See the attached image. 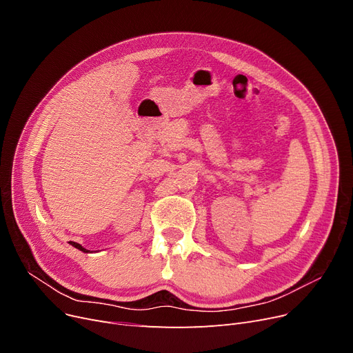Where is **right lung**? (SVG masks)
Wrapping results in <instances>:
<instances>
[{"instance_id": "1", "label": "right lung", "mask_w": 353, "mask_h": 353, "mask_svg": "<svg viewBox=\"0 0 353 353\" xmlns=\"http://www.w3.org/2000/svg\"><path fill=\"white\" fill-rule=\"evenodd\" d=\"M72 248H76V249H79V250H81V252H84V253H91L90 250H87L85 248H83L80 243H76V242H68Z\"/></svg>"}]
</instances>
